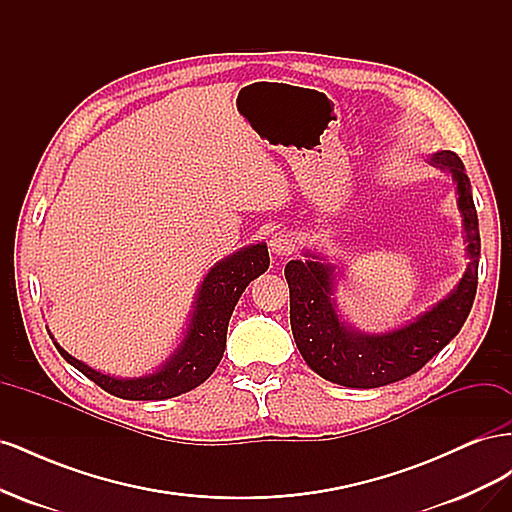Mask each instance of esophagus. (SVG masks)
Masks as SVG:
<instances>
[{"label":"esophagus","mask_w":512,"mask_h":512,"mask_svg":"<svg viewBox=\"0 0 512 512\" xmlns=\"http://www.w3.org/2000/svg\"><path fill=\"white\" fill-rule=\"evenodd\" d=\"M294 245H297V239H294L292 232L280 230V232H275V235L271 237L269 250H271L275 256H288V254L294 252Z\"/></svg>","instance_id":"1"}]
</instances>
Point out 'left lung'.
I'll list each match as a JSON object with an SVG mask.
<instances>
[{
	"label": "left lung",
	"instance_id": "obj_1",
	"mask_svg": "<svg viewBox=\"0 0 512 512\" xmlns=\"http://www.w3.org/2000/svg\"><path fill=\"white\" fill-rule=\"evenodd\" d=\"M431 164L453 175L457 205L468 243V269L457 288L406 327L369 335L342 322L333 299L335 269L320 256L290 260L286 282L290 288V327L305 363L318 376L350 389H376L416 374L461 331L478 284L480 235L476 207L466 168L453 151L433 153Z\"/></svg>",
	"mask_w": 512,
	"mask_h": 512
}]
</instances>
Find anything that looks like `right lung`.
Returning <instances> with one entry per match:
<instances>
[{
  "mask_svg": "<svg viewBox=\"0 0 512 512\" xmlns=\"http://www.w3.org/2000/svg\"><path fill=\"white\" fill-rule=\"evenodd\" d=\"M269 269V250L265 243H256L211 267L194 301V312L181 344L170 354V359L149 376L141 378H113L91 369L83 361L74 359L55 342V348L64 359L94 380L100 389L121 399H170L188 393L203 384L222 361L226 348L228 320L232 316L243 290L252 280Z\"/></svg>",
  "mask_w": 512,
  "mask_h": 512,
  "instance_id": "1",
  "label": "right lung"
}]
</instances>
